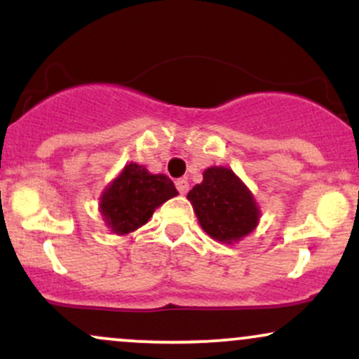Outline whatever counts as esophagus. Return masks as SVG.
I'll return each instance as SVG.
<instances>
[{
  "label": "esophagus",
  "mask_w": 359,
  "mask_h": 359,
  "mask_svg": "<svg viewBox=\"0 0 359 359\" xmlns=\"http://www.w3.org/2000/svg\"><path fill=\"white\" fill-rule=\"evenodd\" d=\"M175 187L177 191H179L180 194H187L189 192V182L185 179H179L175 182Z\"/></svg>",
  "instance_id": "34e87169"
}]
</instances>
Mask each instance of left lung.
<instances>
[{
	"instance_id": "1",
	"label": "left lung",
	"mask_w": 359,
	"mask_h": 359,
	"mask_svg": "<svg viewBox=\"0 0 359 359\" xmlns=\"http://www.w3.org/2000/svg\"><path fill=\"white\" fill-rule=\"evenodd\" d=\"M201 228L212 240L233 245L259 222V205L246 184L228 167H209L187 194Z\"/></svg>"
}]
</instances>
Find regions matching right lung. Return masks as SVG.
Masks as SVG:
<instances>
[{"label":"right lung","instance_id":"1","mask_svg":"<svg viewBox=\"0 0 359 359\" xmlns=\"http://www.w3.org/2000/svg\"><path fill=\"white\" fill-rule=\"evenodd\" d=\"M175 196L179 192L167 175L131 162L102 191L100 212L111 231L121 236L147 224L155 209Z\"/></svg>","mask_w":359,"mask_h":359}]
</instances>
